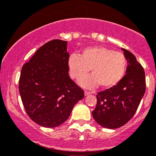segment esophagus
I'll return each mask as SVG.
<instances>
[{"label": "esophagus", "instance_id": "obj_1", "mask_svg": "<svg viewBox=\"0 0 156 156\" xmlns=\"http://www.w3.org/2000/svg\"><path fill=\"white\" fill-rule=\"evenodd\" d=\"M91 94L90 92H88V91H84V94H85L86 96L89 95V94Z\"/></svg>", "mask_w": 156, "mask_h": 156}]
</instances>
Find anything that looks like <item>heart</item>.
<instances>
[{"mask_svg":"<svg viewBox=\"0 0 156 156\" xmlns=\"http://www.w3.org/2000/svg\"><path fill=\"white\" fill-rule=\"evenodd\" d=\"M68 65L71 77L76 80L84 78L91 69L92 76L82 80L83 87L92 88L100 84L103 88H111L124 76L127 59L122 52L103 46H94L84 49L80 56L71 55Z\"/></svg>","mask_w":156,"mask_h":156,"instance_id":"1","label":"heart"}]
</instances>
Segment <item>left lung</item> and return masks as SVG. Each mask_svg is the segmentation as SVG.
Returning <instances> with one entry per match:
<instances>
[{
	"instance_id": "1",
	"label": "left lung",
	"mask_w": 156,
	"mask_h": 156,
	"mask_svg": "<svg viewBox=\"0 0 156 156\" xmlns=\"http://www.w3.org/2000/svg\"><path fill=\"white\" fill-rule=\"evenodd\" d=\"M122 50L128 62L126 74L117 85L98 93L92 112L94 120L110 129L122 126L133 117L146 89L144 68L130 52Z\"/></svg>"
}]
</instances>
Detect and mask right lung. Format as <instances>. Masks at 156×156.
<instances>
[{"label":"right lung","instance_id":"1","mask_svg":"<svg viewBox=\"0 0 156 156\" xmlns=\"http://www.w3.org/2000/svg\"><path fill=\"white\" fill-rule=\"evenodd\" d=\"M67 42L53 39L23 66L19 91L25 110L41 126L54 128L69 117L83 90L69 76Z\"/></svg>","mask_w":156,"mask_h":156}]
</instances>
